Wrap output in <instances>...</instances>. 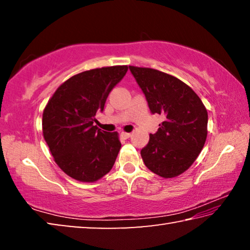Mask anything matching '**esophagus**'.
Here are the masks:
<instances>
[{
  "mask_svg": "<svg viewBox=\"0 0 250 250\" xmlns=\"http://www.w3.org/2000/svg\"><path fill=\"white\" fill-rule=\"evenodd\" d=\"M121 137L124 139H129L131 137V133L129 132H121Z\"/></svg>",
  "mask_w": 250,
  "mask_h": 250,
  "instance_id": "esophagus-1",
  "label": "esophagus"
}]
</instances>
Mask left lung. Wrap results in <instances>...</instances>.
<instances>
[{"label": "left lung", "instance_id": "1", "mask_svg": "<svg viewBox=\"0 0 250 250\" xmlns=\"http://www.w3.org/2000/svg\"><path fill=\"white\" fill-rule=\"evenodd\" d=\"M151 113L166 117L141 150L146 167L162 177H175L192 166L207 137L206 108L192 88L152 68L129 66Z\"/></svg>", "mask_w": 250, "mask_h": 250}]
</instances>
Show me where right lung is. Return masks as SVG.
Wrapping results in <instances>:
<instances>
[{
    "label": "right lung",
    "instance_id": "obj_1",
    "mask_svg": "<svg viewBox=\"0 0 250 250\" xmlns=\"http://www.w3.org/2000/svg\"><path fill=\"white\" fill-rule=\"evenodd\" d=\"M128 66L83 71L58 87L43 113V134L55 162L67 175L95 182L111 170L121 143L117 132L94 125L108 96Z\"/></svg>",
    "mask_w": 250,
    "mask_h": 250
}]
</instances>
